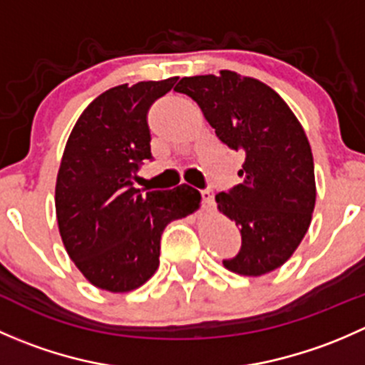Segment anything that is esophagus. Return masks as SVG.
Listing matches in <instances>:
<instances>
[{
  "label": "esophagus",
  "instance_id": "1",
  "mask_svg": "<svg viewBox=\"0 0 365 365\" xmlns=\"http://www.w3.org/2000/svg\"><path fill=\"white\" fill-rule=\"evenodd\" d=\"M201 205H203L205 210L213 208L215 200H213V194L210 192V190H201Z\"/></svg>",
  "mask_w": 365,
  "mask_h": 365
}]
</instances>
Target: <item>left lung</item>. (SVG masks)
Wrapping results in <instances>:
<instances>
[{
  "instance_id": "left-lung-1",
  "label": "left lung",
  "mask_w": 365,
  "mask_h": 365,
  "mask_svg": "<svg viewBox=\"0 0 365 365\" xmlns=\"http://www.w3.org/2000/svg\"><path fill=\"white\" fill-rule=\"evenodd\" d=\"M175 91L192 98L217 138L245 155L242 183L215 196L242 235L240 251L224 267L251 277L275 270L300 245L316 203L314 162L300 121L270 86L231 70L183 77Z\"/></svg>"
}]
</instances>
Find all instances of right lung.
<instances>
[{
  "label": "right lung",
  "mask_w": 365,
  "mask_h": 365,
  "mask_svg": "<svg viewBox=\"0 0 365 365\" xmlns=\"http://www.w3.org/2000/svg\"><path fill=\"white\" fill-rule=\"evenodd\" d=\"M178 77L120 84L98 95L73 125L56 180V217L70 259L97 288L125 293L159 267L160 237L171 220L189 215L201 196L189 185L134 187L152 160L148 111Z\"/></svg>",
  "instance_id": "add662e5"
}]
</instances>
